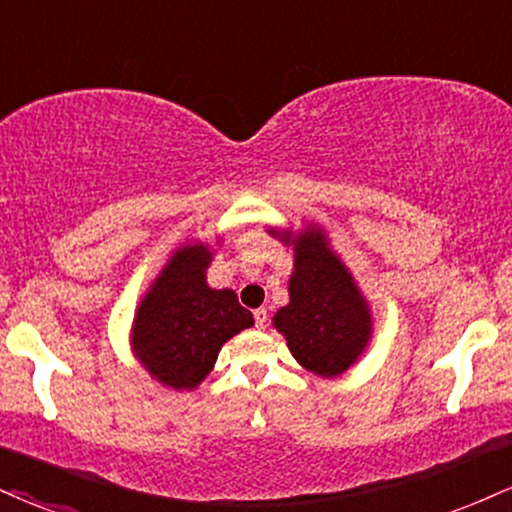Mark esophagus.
Wrapping results in <instances>:
<instances>
[{
	"instance_id": "obj_1",
	"label": "esophagus",
	"mask_w": 512,
	"mask_h": 512,
	"mask_svg": "<svg viewBox=\"0 0 512 512\" xmlns=\"http://www.w3.org/2000/svg\"><path fill=\"white\" fill-rule=\"evenodd\" d=\"M252 317H255V324L260 326V329H264V326H267V310H264V307H260V310L252 312Z\"/></svg>"
}]
</instances>
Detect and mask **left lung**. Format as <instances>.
<instances>
[{"label": "left lung", "mask_w": 512, "mask_h": 512, "mask_svg": "<svg viewBox=\"0 0 512 512\" xmlns=\"http://www.w3.org/2000/svg\"><path fill=\"white\" fill-rule=\"evenodd\" d=\"M322 231L295 240L291 303L274 315L295 360L319 377H336L367 346L372 319L348 269L326 250Z\"/></svg>", "instance_id": "obj_1"}]
</instances>
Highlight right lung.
<instances>
[{
	"mask_svg": "<svg viewBox=\"0 0 512 512\" xmlns=\"http://www.w3.org/2000/svg\"><path fill=\"white\" fill-rule=\"evenodd\" d=\"M209 257L205 245L178 250L135 317V355L171 389H195L214 367L221 346L255 324L236 293L207 286Z\"/></svg>",
	"mask_w": 512,
	"mask_h": 512,
	"instance_id": "obj_1",
	"label": "right lung"
}]
</instances>
